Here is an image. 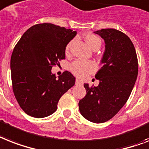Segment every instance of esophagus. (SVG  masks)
<instances>
[{"instance_id":"obj_1","label":"esophagus","mask_w":149,"mask_h":149,"mask_svg":"<svg viewBox=\"0 0 149 149\" xmlns=\"http://www.w3.org/2000/svg\"><path fill=\"white\" fill-rule=\"evenodd\" d=\"M76 84H77V85H82V84H83V82L81 80H79V79H76Z\"/></svg>"}]
</instances>
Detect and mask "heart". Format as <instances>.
Listing matches in <instances>:
<instances>
[{
  "instance_id": "heart-1",
  "label": "heart",
  "mask_w": 149,
  "mask_h": 149,
  "mask_svg": "<svg viewBox=\"0 0 149 149\" xmlns=\"http://www.w3.org/2000/svg\"><path fill=\"white\" fill-rule=\"evenodd\" d=\"M85 40L87 44L91 47L93 49H99L102 44V41L100 38L96 35L89 33L85 35ZM72 42L66 45V54H69ZM70 70L71 72L78 77H83L89 73L93 72L95 70V64L93 61H85V60H76L70 64Z\"/></svg>"
}]
</instances>
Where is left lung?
Segmentation results:
<instances>
[{
	"mask_svg": "<svg viewBox=\"0 0 149 149\" xmlns=\"http://www.w3.org/2000/svg\"><path fill=\"white\" fill-rule=\"evenodd\" d=\"M105 41L102 66L95 74L98 86L84 84L85 97L79 100L81 115L94 123L109 120L127 102L137 79L139 64L133 43L116 29L95 31Z\"/></svg>",
	"mask_w": 149,
	"mask_h": 149,
	"instance_id": "8db88e82",
	"label": "left lung"
}]
</instances>
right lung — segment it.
I'll return each mask as SVG.
<instances>
[{
    "label": "right lung",
    "mask_w": 149,
    "mask_h": 149,
    "mask_svg": "<svg viewBox=\"0 0 149 149\" xmlns=\"http://www.w3.org/2000/svg\"><path fill=\"white\" fill-rule=\"evenodd\" d=\"M77 31L53 24H36L24 33L10 59L12 86L20 108L35 118L49 116L60 97L75 84L65 71L56 78L52 67L65 59V50Z\"/></svg>",
    "instance_id": "right-lung-1"
}]
</instances>
